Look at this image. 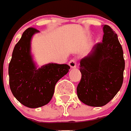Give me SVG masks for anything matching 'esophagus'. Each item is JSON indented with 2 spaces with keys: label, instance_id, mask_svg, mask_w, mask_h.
<instances>
[{
  "label": "esophagus",
  "instance_id": "obj_1",
  "mask_svg": "<svg viewBox=\"0 0 131 131\" xmlns=\"http://www.w3.org/2000/svg\"><path fill=\"white\" fill-rule=\"evenodd\" d=\"M69 66H70L71 68H77V63L76 60L75 59H72L69 62Z\"/></svg>",
  "mask_w": 131,
  "mask_h": 131
}]
</instances>
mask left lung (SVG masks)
Instances as JSON below:
<instances>
[{
    "label": "left lung",
    "instance_id": "8db88e82",
    "mask_svg": "<svg viewBox=\"0 0 131 131\" xmlns=\"http://www.w3.org/2000/svg\"><path fill=\"white\" fill-rule=\"evenodd\" d=\"M102 43H97L80 61L81 79L77 85V97L90 106L108 104L120 90L125 61L117 35L110 26H103Z\"/></svg>",
    "mask_w": 131,
    "mask_h": 131
}]
</instances>
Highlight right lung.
<instances>
[{
  "mask_svg": "<svg viewBox=\"0 0 131 131\" xmlns=\"http://www.w3.org/2000/svg\"><path fill=\"white\" fill-rule=\"evenodd\" d=\"M38 32L32 27L23 32L14 48L8 69L12 94L20 104L31 108L50 102L56 83L70 68L67 64L53 63L37 68L31 52V41Z\"/></svg>",
  "mask_w": 131,
  "mask_h": 131,
  "instance_id": "right-lung-1",
  "label": "right lung"
}]
</instances>
